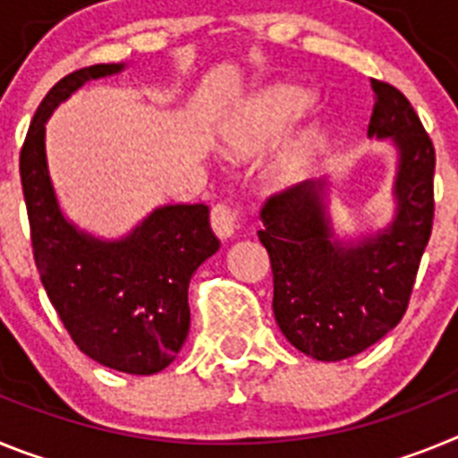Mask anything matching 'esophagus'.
Wrapping results in <instances>:
<instances>
[{
	"mask_svg": "<svg viewBox=\"0 0 458 458\" xmlns=\"http://www.w3.org/2000/svg\"><path fill=\"white\" fill-rule=\"evenodd\" d=\"M241 222V208L232 204H216L210 210V226L220 238H232Z\"/></svg>",
	"mask_w": 458,
	"mask_h": 458,
	"instance_id": "1",
	"label": "esophagus"
}]
</instances>
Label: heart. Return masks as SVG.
I'll return each instance as SVG.
<instances>
[{
	"label": "heart",
	"instance_id": "heart-1",
	"mask_svg": "<svg viewBox=\"0 0 458 458\" xmlns=\"http://www.w3.org/2000/svg\"><path fill=\"white\" fill-rule=\"evenodd\" d=\"M314 109V96L295 84H273L261 89L252 98L238 107L233 119L225 128V144L233 153L254 156L275 147L289 135ZM327 137L321 125H307L295 132L268 167V181L277 188H291L301 183L317 163L318 153L326 148Z\"/></svg>",
	"mask_w": 458,
	"mask_h": 458
}]
</instances>
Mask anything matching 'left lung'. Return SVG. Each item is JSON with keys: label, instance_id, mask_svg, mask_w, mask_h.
Listing matches in <instances>:
<instances>
[{"label": "left lung", "instance_id": "8db88e82", "mask_svg": "<svg viewBox=\"0 0 458 458\" xmlns=\"http://www.w3.org/2000/svg\"><path fill=\"white\" fill-rule=\"evenodd\" d=\"M371 89L367 135L390 137L399 153L392 225L355 242L337 241L327 181L270 194L261 208L275 321L295 349L326 362L362 353L402 321L434 226V144L399 89L380 80Z\"/></svg>", "mask_w": 458, "mask_h": 458}]
</instances>
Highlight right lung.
Wrapping results in <instances>:
<instances>
[{"mask_svg": "<svg viewBox=\"0 0 458 458\" xmlns=\"http://www.w3.org/2000/svg\"><path fill=\"white\" fill-rule=\"evenodd\" d=\"M123 64H96L62 78L36 109L20 179L36 268L52 307L78 349L125 374L148 376L172 365L190 330L188 286L220 248L206 204L160 206L119 241H100L64 217L46 157V121L89 80Z\"/></svg>", "mask_w": 458, "mask_h": 458, "instance_id": "1", "label": "right lung"}]
</instances>
